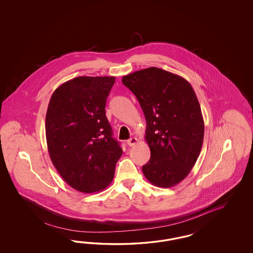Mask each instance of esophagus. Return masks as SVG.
<instances>
[{"label": "esophagus", "instance_id": "34e87169", "mask_svg": "<svg viewBox=\"0 0 253 253\" xmlns=\"http://www.w3.org/2000/svg\"><path fill=\"white\" fill-rule=\"evenodd\" d=\"M138 139L136 137H132L129 139L128 141H127V144H128V146H135L136 144H137Z\"/></svg>", "mask_w": 253, "mask_h": 253}]
</instances>
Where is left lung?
<instances>
[{"label":"left lung","mask_w":253,"mask_h":253,"mask_svg":"<svg viewBox=\"0 0 253 253\" xmlns=\"http://www.w3.org/2000/svg\"><path fill=\"white\" fill-rule=\"evenodd\" d=\"M146 118L150 160L142 167L148 182L172 187L191 171L201 151L204 121L199 100L183 77L147 68L123 77Z\"/></svg>","instance_id":"obj_1"}]
</instances>
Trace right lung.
Returning <instances> with one entry per match:
<instances>
[{"label":"right lung","mask_w":253,"mask_h":253,"mask_svg":"<svg viewBox=\"0 0 253 253\" xmlns=\"http://www.w3.org/2000/svg\"><path fill=\"white\" fill-rule=\"evenodd\" d=\"M115 77H77L53 92L45 117L50 159L77 191L99 192L112 182L123 149L112 137L106 103Z\"/></svg>","instance_id":"add662e5"}]
</instances>
